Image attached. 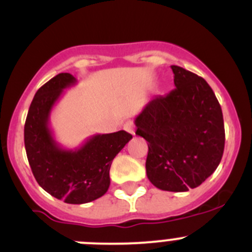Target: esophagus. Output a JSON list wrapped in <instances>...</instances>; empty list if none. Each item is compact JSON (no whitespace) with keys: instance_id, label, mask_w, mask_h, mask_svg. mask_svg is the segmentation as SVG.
I'll return each instance as SVG.
<instances>
[{"instance_id":"esophagus-1","label":"esophagus","mask_w":252,"mask_h":252,"mask_svg":"<svg viewBox=\"0 0 252 252\" xmlns=\"http://www.w3.org/2000/svg\"><path fill=\"white\" fill-rule=\"evenodd\" d=\"M124 130L128 131L131 135H134V134H135V126H134V122L130 121V119L126 121V123H124Z\"/></svg>"}]
</instances>
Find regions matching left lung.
Returning <instances> with one entry per match:
<instances>
[{
    "mask_svg": "<svg viewBox=\"0 0 252 252\" xmlns=\"http://www.w3.org/2000/svg\"><path fill=\"white\" fill-rule=\"evenodd\" d=\"M175 88L157 95L135 118V134L148 144L145 169L154 187L182 192L216 170L225 147L221 107L201 77L171 65Z\"/></svg>",
    "mask_w": 252,
    "mask_h": 252,
    "instance_id": "1",
    "label": "left lung"
}]
</instances>
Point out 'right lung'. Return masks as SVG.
I'll use <instances>...</instances> for the list:
<instances>
[{
  "instance_id": "1",
  "label": "right lung",
  "mask_w": 252,
  "mask_h": 252,
  "mask_svg": "<svg viewBox=\"0 0 252 252\" xmlns=\"http://www.w3.org/2000/svg\"><path fill=\"white\" fill-rule=\"evenodd\" d=\"M77 79L60 73L34 94L25 124V147L37 183L67 204H86L103 196L110 184L113 159L131 139L124 130L89 137L77 149H64L49 128V115L68 87Z\"/></svg>"
}]
</instances>
